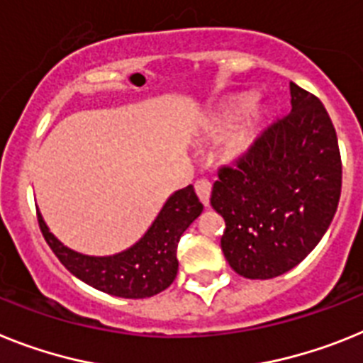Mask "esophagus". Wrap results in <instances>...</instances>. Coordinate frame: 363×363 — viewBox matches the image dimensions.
Returning <instances> with one entry per match:
<instances>
[{
    "label": "esophagus",
    "mask_w": 363,
    "mask_h": 363,
    "mask_svg": "<svg viewBox=\"0 0 363 363\" xmlns=\"http://www.w3.org/2000/svg\"><path fill=\"white\" fill-rule=\"evenodd\" d=\"M210 191H212V184H210V181H206V179H199V181L196 182V194L201 199V203H203L205 206H208L210 203Z\"/></svg>",
    "instance_id": "obj_1"
}]
</instances>
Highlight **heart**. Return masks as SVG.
I'll return each mask as SVG.
<instances>
[{
    "label": "heart",
    "mask_w": 363,
    "mask_h": 363,
    "mask_svg": "<svg viewBox=\"0 0 363 363\" xmlns=\"http://www.w3.org/2000/svg\"><path fill=\"white\" fill-rule=\"evenodd\" d=\"M262 114L264 111H262L260 101L255 97H249V99H236L221 108V112L216 116L212 123L214 130H223L235 121L223 140V153L228 158L242 157L251 149L252 142L257 138L258 127H260Z\"/></svg>",
    "instance_id": "b5f03b06"
}]
</instances>
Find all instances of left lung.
I'll use <instances>...</instances> for the list:
<instances>
[{
    "mask_svg": "<svg viewBox=\"0 0 363 363\" xmlns=\"http://www.w3.org/2000/svg\"><path fill=\"white\" fill-rule=\"evenodd\" d=\"M291 111L234 166H223L210 205L223 216L221 249L245 279L294 269L327 233L342 194L336 129L313 94L290 83Z\"/></svg>",
    "mask_w": 363,
    "mask_h": 363,
    "instance_id": "8db88e82",
    "label": "left lung"
}]
</instances>
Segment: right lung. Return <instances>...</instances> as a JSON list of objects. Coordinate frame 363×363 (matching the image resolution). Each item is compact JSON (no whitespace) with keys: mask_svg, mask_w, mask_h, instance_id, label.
Wrapping results in <instances>:
<instances>
[{"mask_svg":"<svg viewBox=\"0 0 363 363\" xmlns=\"http://www.w3.org/2000/svg\"><path fill=\"white\" fill-rule=\"evenodd\" d=\"M203 205L194 186L177 190L158 212L153 225L138 242L112 257H88L66 247L55 238L38 212V225L51 251L62 266L96 290L123 299H145L160 294L172 284L179 269L177 245Z\"/></svg>","mask_w":363,"mask_h":363,"instance_id":"obj_1","label":"right lung"}]
</instances>
